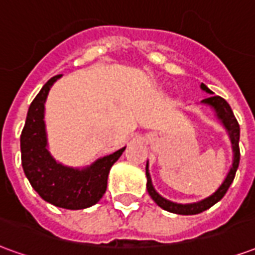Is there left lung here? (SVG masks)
Instances as JSON below:
<instances>
[{
	"label": "left lung",
	"instance_id": "left-lung-1",
	"mask_svg": "<svg viewBox=\"0 0 255 255\" xmlns=\"http://www.w3.org/2000/svg\"><path fill=\"white\" fill-rule=\"evenodd\" d=\"M201 89L205 90V91L209 93V94H212V91H210V90H209L203 83L201 84ZM202 102L213 108L214 111H216V113H217V117H219L220 120H221V123L224 124V127L227 128V131L230 132L231 142H232V147H234V164H232L231 171L228 172V175H227V177H225L224 183L220 186L219 190L214 192L213 195L205 198V199L201 201V202L187 203V205L171 202V201H168V199H165V198L161 197L160 194L154 190L153 184H151L149 169H147V165H146V176H147V184H146V187H147L149 195L153 198V201H154L160 208H162L164 210H168V212H171V213L190 216V214L202 213L203 210H208L209 208H212L214 203L219 202L220 199L225 195V192L228 191L231 183L234 182V179H235L236 169H238V166H239V160H241V150H239L241 127H239V123H238V120H236L234 112H232V109H231L230 104H228L224 98L219 97V95H212V97H209V98H205Z\"/></svg>",
	"mask_w": 255,
	"mask_h": 255
}]
</instances>
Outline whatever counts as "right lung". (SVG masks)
Wrapping results in <instances>:
<instances>
[{
    "instance_id": "right-lung-1",
    "label": "right lung",
    "mask_w": 255,
    "mask_h": 255,
    "mask_svg": "<svg viewBox=\"0 0 255 255\" xmlns=\"http://www.w3.org/2000/svg\"><path fill=\"white\" fill-rule=\"evenodd\" d=\"M58 78L61 75L47 80L28 108L20 135L21 165L28 182L42 199L58 208L79 210L93 206L104 197L109 171L126 147L102 157L84 169L68 168L54 161L46 149L43 112L49 90Z\"/></svg>"
}]
</instances>
